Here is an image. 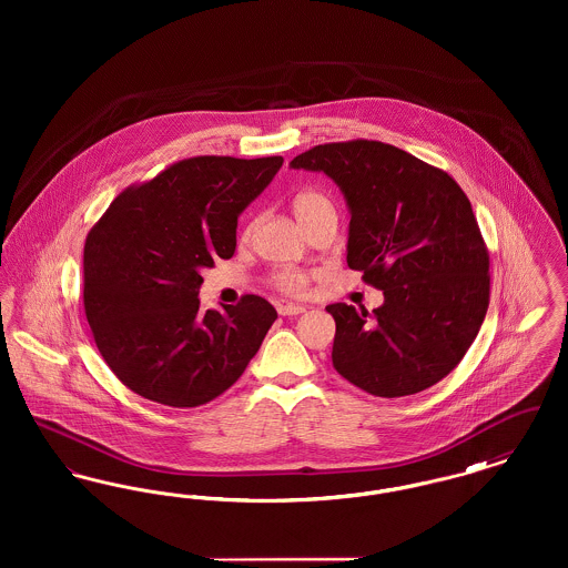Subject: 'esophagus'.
Here are the masks:
<instances>
[{
  "mask_svg": "<svg viewBox=\"0 0 568 568\" xmlns=\"http://www.w3.org/2000/svg\"><path fill=\"white\" fill-rule=\"evenodd\" d=\"M276 311H278V315H283V317H294V315L304 313L306 308H304V306H300V304H278V306H276Z\"/></svg>",
  "mask_w": 568,
  "mask_h": 568,
  "instance_id": "34e87169",
  "label": "esophagus"
}]
</instances>
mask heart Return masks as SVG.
<instances>
[{
	"instance_id": "heart-1",
	"label": "heart",
	"mask_w": 568,
	"mask_h": 568,
	"mask_svg": "<svg viewBox=\"0 0 568 568\" xmlns=\"http://www.w3.org/2000/svg\"><path fill=\"white\" fill-rule=\"evenodd\" d=\"M294 213H296L297 221L308 230L313 223H317L320 219H324L325 215H334L336 209L332 204V200L324 195L322 191L304 190L296 193L294 202ZM257 227V219H251L248 225L244 227L243 241H248L253 236ZM272 283L274 287H278L281 292L285 294H302L306 283H308V276L304 272L294 271V268H278V271L272 272Z\"/></svg>"
}]
</instances>
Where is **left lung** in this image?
Segmentation results:
<instances>
[{"instance_id":"left-lung-1","label":"left lung","mask_w":568,"mask_h":568,"mask_svg":"<svg viewBox=\"0 0 568 568\" xmlns=\"http://www.w3.org/2000/svg\"><path fill=\"white\" fill-rule=\"evenodd\" d=\"M292 168L325 172L347 197V264L385 302L329 304L332 364L355 387L400 398L447 377L489 304V253L473 206L440 168L378 140L317 144Z\"/></svg>"}]
</instances>
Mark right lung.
<instances>
[{"mask_svg": "<svg viewBox=\"0 0 568 568\" xmlns=\"http://www.w3.org/2000/svg\"><path fill=\"white\" fill-rule=\"evenodd\" d=\"M281 155H200L121 191L89 230L82 302L95 347L134 394L174 408L230 389L276 320L246 294L223 313L200 308L202 268L236 251L244 209L266 190Z\"/></svg>", "mask_w": 568, "mask_h": 568, "instance_id": "1", "label": "right lung"}]
</instances>
